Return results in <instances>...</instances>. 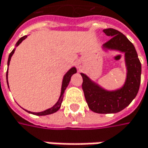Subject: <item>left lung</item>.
<instances>
[{
  "instance_id": "left-lung-1",
  "label": "left lung",
  "mask_w": 148,
  "mask_h": 148,
  "mask_svg": "<svg viewBox=\"0 0 148 148\" xmlns=\"http://www.w3.org/2000/svg\"><path fill=\"white\" fill-rule=\"evenodd\" d=\"M103 32L111 39L103 45V49L124 53L127 68L125 83L118 89L107 90L81 73L82 88L88 106L93 112L116 113L128 106L137 96L141 83L142 65L134 45L123 34L112 28L103 29Z\"/></svg>"
}]
</instances>
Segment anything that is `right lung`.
Segmentation results:
<instances>
[{"label": "right lung", "instance_id": "right-lung-1", "mask_svg": "<svg viewBox=\"0 0 148 148\" xmlns=\"http://www.w3.org/2000/svg\"><path fill=\"white\" fill-rule=\"evenodd\" d=\"M27 37V36H25L21 37L17 43L16 44V46H18L21 42L25 39ZM15 50H16V49H14L12 51H11V53L9 55V58H8V61H7V65L9 66V64H10V59H11V56L13 55L14 54V52H15ZM76 72H77V69H76V68L75 67H72L69 71H68L66 74H64V78H63V81H62V86H61V92H60V98H59V100L57 101V103H55V105L53 107H51L50 108H48V109H46V110H45V111H43V112H29V111H27V110H25V111H27L29 113H32V114H35V115H37V116H45V115H49V114H52V113H54V112H57L60 108V107H61V103H62V101H63V98H64V90L66 89V88L69 85V81H70V79H71V77H72V75L74 74H76ZM8 70H7V72H6V80H7V79H8ZM7 84H8V80H7ZM8 87H9V84H8Z\"/></svg>", "mask_w": 148, "mask_h": 148}]
</instances>
